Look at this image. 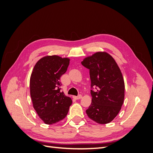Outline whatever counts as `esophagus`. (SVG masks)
<instances>
[{
  "instance_id": "esophagus-1",
  "label": "esophagus",
  "mask_w": 153,
  "mask_h": 153,
  "mask_svg": "<svg viewBox=\"0 0 153 153\" xmlns=\"http://www.w3.org/2000/svg\"><path fill=\"white\" fill-rule=\"evenodd\" d=\"M73 98H75V99H76V100H80V99H81L82 98V96L81 94H79V95L77 96H74Z\"/></svg>"
}]
</instances>
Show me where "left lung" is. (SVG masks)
<instances>
[{
	"instance_id": "obj_1",
	"label": "left lung",
	"mask_w": 153,
	"mask_h": 153,
	"mask_svg": "<svg viewBox=\"0 0 153 153\" xmlns=\"http://www.w3.org/2000/svg\"><path fill=\"white\" fill-rule=\"evenodd\" d=\"M82 64L89 69L92 102L86 114L98 124H107L117 116L124 102V82L117 64L110 54L98 52Z\"/></svg>"
}]
</instances>
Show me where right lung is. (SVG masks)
I'll return each mask as SVG.
<instances>
[{
  "label": "right lung",
  "instance_id": "1",
  "mask_svg": "<svg viewBox=\"0 0 153 153\" xmlns=\"http://www.w3.org/2000/svg\"><path fill=\"white\" fill-rule=\"evenodd\" d=\"M70 59L47 55L36 62L30 78V93L33 107L39 118L52 124L67 115L71 99L60 91V78L67 71Z\"/></svg>",
  "mask_w": 153,
  "mask_h": 153
}]
</instances>
